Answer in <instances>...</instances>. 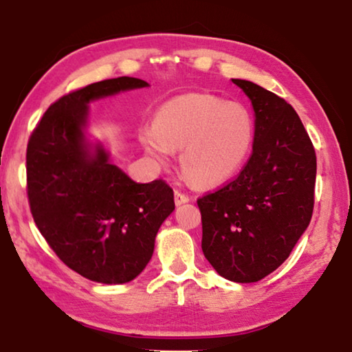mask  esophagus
I'll return each mask as SVG.
<instances>
[{
	"mask_svg": "<svg viewBox=\"0 0 352 352\" xmlns=\"http://www.w3.org/2000/svg\"><path fill=\"white\" fill-rule=\"evenodd\" d=\"M174 199H175V205H177V206H180V205H183V204H188V201L190 200L186 194H182L180 190H175Z\"/></svg>",
	"mask_w": 352,
	"mask_h": 352,
	"instance_id": "1",
	"label": "esophagus"
}]
</instances>
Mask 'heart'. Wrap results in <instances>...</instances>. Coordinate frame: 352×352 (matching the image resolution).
Returning <instances> with one entry per match:
<instances>
[{"label":"heart","mask_w":352,"mask_h":352,"mask_svg":"<svg viewBox=\"0 0 352 352\" xmlns=\"http://www.w3.org/2000/svg\"><path fill=\"white\" fill-rule=\"evenodd\" d=\"M253 138L254 122L245 107L208 93L169 99L155 124L140 133L142 148L160 168L170 166L182 148L183 172L205 188L228 182L241 169Z\"/></svg>","instance_id":"b5f03b06"}]
</instances>
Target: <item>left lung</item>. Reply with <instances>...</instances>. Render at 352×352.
Listing matches in <instances>:
<instances>
[{
  "mask_svg": "<svg viewBox=\"0 0 352 352\" xmlns=\"http://www.w3.org/2000/svg\"><path fill=\"white\" fill-rule=\"evenodd\" d=\"M254 111L253 152L237 178L197 200L201 250L220 276L256 283L289 258L314 211L317 157L294 107L231 79Z\"/></svg>",
  "mask_w": 352,
  "mask_h": 352,
  "instance_id": "left-lung-1",
  "label": "left lung"
}]
</instances>
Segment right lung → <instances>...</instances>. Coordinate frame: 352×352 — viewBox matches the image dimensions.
<instances>
[{
  "label": "right lung",
  "mask_w": 352,
  "mask_h": 352,
  "mask_svg": "<svg viewBox=\"0 0 352 352\" xmlns=\"http://www.w3.org/2000/svg\"><path fill=\"white\" fill-rule=\"evenodd\" d=\"M146 87L124 76L69 93L46 110L28 144L34 222L58 258L94 283L133 281L152 259L160 226L175 210L168 184L133 182L88 133V105Z\"/></svg>",
  "instance_id": "right-lung-1"
}]
</instances>
